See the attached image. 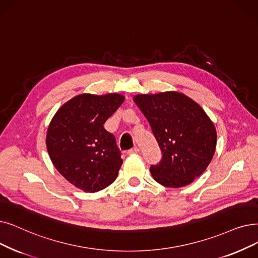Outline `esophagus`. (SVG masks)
<instances>
[{"label":"esophagus","mask_w":258,"mask_h":258,"mask_svg":"<svg viewBox=\"0 0 258 258\" xmlns=\"http://www.w3.org/2000/svg\"><path fill=\"white\" fill-rule=\"evenodd\" d=\"M139 149L138 148H134V149H132V150H130V151H127V154L128 155H132V154H137V153H139Z\"/></svg>","instance_id":"1"}]
</instances>
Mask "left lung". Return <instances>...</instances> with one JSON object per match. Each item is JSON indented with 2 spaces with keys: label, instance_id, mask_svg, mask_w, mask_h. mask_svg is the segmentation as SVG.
Returning <instances> with one entry per match:
<instances>
[{
  "label": "left lung",
  "instance_id": "obj_1",
  "mask_svg": "<svg viewBox=\"0 0 258 258\" xmlns=\"http://www.w3.org/2000/svg\"><path fill=\"white\" fill-rule=\"evenodd\" d=\"M134 102L148 119L162 152L150 167L155 180L167 187H182L203 174L215 154L214 123L197 102L171 91L139 94Z\"/></svg>",
  "mask_w": 258,
  "mask_h": 258
}]
</instances>
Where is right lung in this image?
Returning a JSON list of instances; mask_svg holds the SVG:
<instances>
[{
  "mask_svg": "<svg viewBox=\"0 0 258 258\" xmlns=\"http://www.w3.org/2000/svg\"><path fill=\"white\" fill-rule=\"evenodd\" d=\"M124 101L117 93L81 94L52 117L46 148L57 171L77 188L96 193L113 183L122 165L116 139L103 124Z\"/></svg>",
  "mask_w": 258,
  "mask_h": 258,
  "instance_id": "1",
  "label": "right lung"
}]
</instances>
